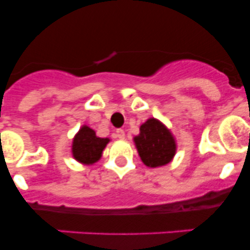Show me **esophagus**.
Listing matches in <instances>:
<instances>
[{
  "label": "esophagus",
  "mask_w": 250,
  "mask_h": 250,
  "mask_svg": "<svg viewBox=\"0 0 250 250\" xmlns=\"http://www.w3.org/2000/svg\"><path fill=\"white\" fill-rule=\"evenodd\" d=\"M125 131H124L123 129H118L116 130V138H119L120 139V140H124V139H125Z\"/></svg>",
  "instance_id": "esophagus-1"
}]
</instances>
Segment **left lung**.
I'll return each mask as SVG.
<instances>
[{
	"instance_id": "1",
	"label": "left lung",
	"mask_w": 250,
	"mask_h": 250,
	"mask_svg": "<svg viewBox=\"0 0 250 250\" xmlns=\"http://www.w3.org/2000/svg\"><path fill=\"white\" fill-rule=\"evenodd\" d=\"M134 144L141 161L149 167L169 164L178 149L173 132L155 118H149L140 125L139 135L134 136Z\"/></svg>"
}]
</instances>
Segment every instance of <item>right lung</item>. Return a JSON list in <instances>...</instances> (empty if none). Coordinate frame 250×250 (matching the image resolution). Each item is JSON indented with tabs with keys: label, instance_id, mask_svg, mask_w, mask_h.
<instances>
[{
	"label": "right lung",
	"instance_id": "right-lung-1",
	"mask_svg": "<svg viewBox=\"0 0 250 250\" xmlns=\"http://www.w3.org/2000/svg\"><path fill=\"white\" fill-rule=\"evenodd\" d=\"M109 143V138H99L95 130L83 125L72 139V158L83 165L95 164L101 159L104 149Z\"/></svg>",
	"mask_w": 250,
	"mask_h": 250
}]
</instances>
